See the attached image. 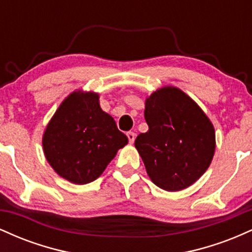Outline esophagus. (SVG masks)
Here are the masks:
<instances>
[{
	"label": "esophagus",
	"instance_id": "esophagus-1",
	"mask_svg": "<svg viewBox=\"0 0 252 252\" xmlns=\"http://www.w3.org/2000/svg\"><path fill=\"white\" fill-rule=\"evenodd\" d=\"M126 136H128V140H129L130 143L134 142V141H135V132H132V131L126 132Z\"/></svg>",
	"mask_w": 252,
	"mask_h": 252
}]
</instances>
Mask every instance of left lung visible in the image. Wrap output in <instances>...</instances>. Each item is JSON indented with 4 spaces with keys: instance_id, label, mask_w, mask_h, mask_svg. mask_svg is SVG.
Returning <instances> with one entry per match:
<instances>
[{
    "instance_id": "left-lung-1",
    "label": "left lung",
    "mask_w": 252,
    "mask_h": 252,
    "mask_svg": "<svg viewBox=\"0 0 252 252\" xmlns=\"http://www.w3.org/2000/svg\"><path fill=\"white\" fill-rule=\"evenodd\" d=\"M149 129L135 147L149 178L160 189L175 192L190 186L206 172L216 149L212 123L181 90L167 86L146 100Z\"/></svg>"
}]
</instances>
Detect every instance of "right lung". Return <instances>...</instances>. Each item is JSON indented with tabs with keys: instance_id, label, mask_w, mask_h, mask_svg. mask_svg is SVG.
I'll return each mask as SVG.
<instances>
[{
	"instance_id": "obj_1",
	"label": "right lung",
	"mask_w": 252,
	"mask_h": 252,
	"mask_svg": "<svg viewBox=\"0 0 252 252\" xmlns=\"http://www.w3.org/2000/svg\"><path fill=\"white\" fill-rule=\"evenodd\" d=\"M94 92H73L57 110L43 134L46 158L66 180L89 184L104 172L117 150L128 143Z\"/></svg>"
}]
</instances>
